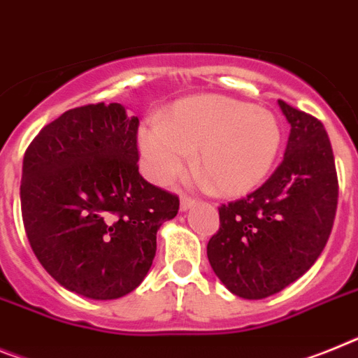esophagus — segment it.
I'll return each mask as SVG.
<instances>
[{
	"mask_svg": "<svg viewBox=\"0 0 358 358\" xmlns=\"http://www.w3.org/2000/svg\"><path fill=\"white\" fill-rule=\"evenodd\" d=\"M195 204L194 199H190V197H181V203H179V208H181V212H186V210H190L192 206Z\"/></svg>",
	"mask_w": 358,
	"mask_h": 358,
	"instance_id": "obj_1",
	"label": "esophagus"
}]
</instances>
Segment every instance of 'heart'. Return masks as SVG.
Instances as JSON below:
<instances>
[{
  "label": "heart",
  "instance_id": "b5f03b06",
  "mask_svg": "<svg viewBox=\"0 0 358 358\" xmlns=\"http://www.w3.org/2000/svg\"><path fill=\"white\" fill-rule=\"evenodd\" d=\"M280 141L279 121L270 110L224 96L177 101L161 123L137 130L141 166L150 181L168 185L195 152V170L224 197L257 188L273 166Z\"/></svg>",
  "mask_w": 358,
  "mask_h": 358
}]
</instances>
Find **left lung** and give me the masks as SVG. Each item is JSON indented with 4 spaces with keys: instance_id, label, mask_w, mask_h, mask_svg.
<instances>
[{
    "instance_id": "obj_1",
    "label": "left lung",
    "mask_w": 358,
    "mask_h": 358,
    "mask_svg": "<svg viewBox=\"0 0 358 358\" xmlns=\"http://www.w3.org/2000/svg\"><path fill=\"white\" fill-rule=\"evenodd\" d=\"M289 123L282 163L261 188L219 208L208 261L243 299L279 293L306 273L324 250L337 212L338 181L324 124L279 99Z\"/></svg>"
}]
</instances>
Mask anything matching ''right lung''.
Here are the masks:
<instances>
[{
    "mask_svg": "<svg viewBox=\"0 0 358 358\" xmlns=\"http://www.w3.org/2000/svg\"><path fill=\"white\" fill-rule=\"evenodd\" d=\"M139 119L119 103L72 108L41 128L23 157L21 213L38 261L70 292L96 301L134 292L157 230L179 197L139 173Z\"/></svg>",
    "mask_w": 358,
    "mask_h": 358,
    "instance_id": "add662e5",
    "label": "right lung"
}]
</instances>
